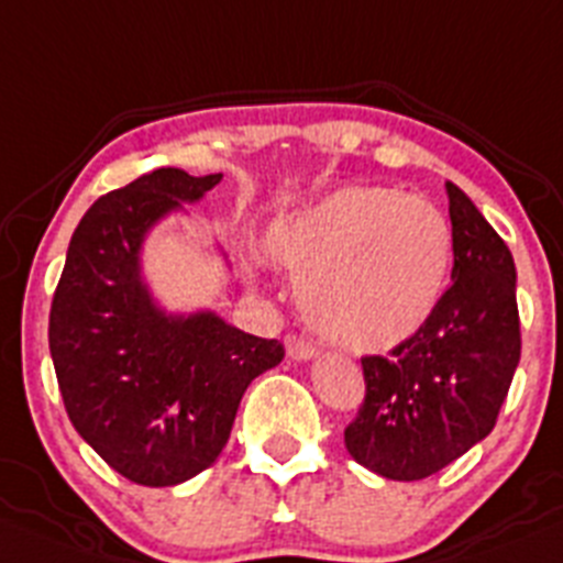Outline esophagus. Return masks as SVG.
<instances>
[{"label": "esophagus", "instance_id": "34e87169", "mask_svg": "<svg viewBox=\"0 0 563 563\" xmlns=\"http://www.w3.org/2000/svg\"><path fill=\"white\" fill-rule=\"evenodd\" d=\"M287 356L296 358V362H307V358L318 356V347H314L312 342L303 340V336L290 334L287 336Z\"/></svg>", "mask_w": 563, "mask_h": 563}]
</instances>
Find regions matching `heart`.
Wrapping results in <instances>:
<instances>
[{
    "mask_svg": "<svg viewBox=\"0 0 563 563\" xmlns=\"http://www.w3.org/2000/svg\"><path fill=\"white\" fill-rule=\"evenodd\" d=\"M267 251L298 278V303L318 334L376 353L404 345L439 309L453 229L428 198L347 185L282 218Z\"/></svg>",
    "mask_w": 563,
    "mask_h": 563,
    "instance_id": "heart-1",
    "label": "heart"
}]
</instances>
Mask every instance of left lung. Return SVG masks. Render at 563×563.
<instances>
[{"mask_svg": "<svg viewBox=\"0 0 563 563\" xmlns=\"http://www.w3.org/2000/svg\"><path fill=\"white\" fill-rule=\"evenodd\" d=\"M453 285L433 318L387 356H362L365 400L345 428L362 467L420 481L495 428L519 365L517 271L508 245L448 181Z\"/></svg>", "mask_w": 563, "mask_h": 563, "instance_id": "1", "label": "left lung"}]
</instances>
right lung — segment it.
I'll use <instances>...</instances> for the list:
<instances>
[{"label": "right lung", "mask_w": 563, "mask_h": 563, "mask_svg": "<svg viewBox=\"0 0 563 563\" xmlns=\"http://www.w3.org/2000/svg\"><path fill=\"white\" fill-rule=\"evenodd\" d=\"M221 176L157 168L101 196L74 229L52 298L49 351L68 420L141 486H176L210 467L249 384L285 358L282 342L216 312L165 314L143 285L148 229Z\"/></svg>", "instance_id": "1"}]
</instances>
